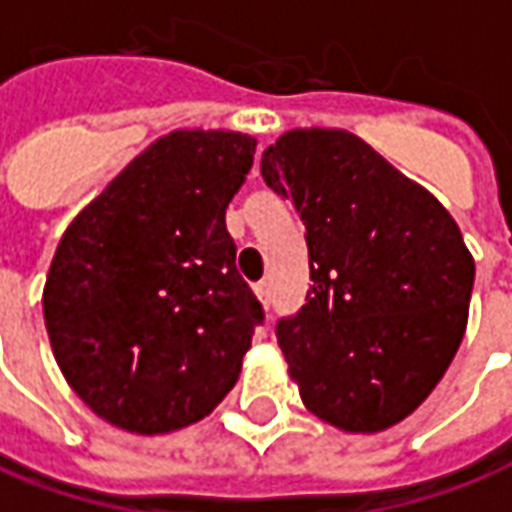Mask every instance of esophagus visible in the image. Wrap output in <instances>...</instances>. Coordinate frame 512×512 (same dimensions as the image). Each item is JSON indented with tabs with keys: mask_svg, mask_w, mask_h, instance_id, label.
Here are the masks:
<instances>
[{
	"mask_svg": "<svg viewBox=\"0 0 512 512\" xmlns=\"http://www.w3.org/2000/svg\"><path fill=\"white\" fill-rule=\"evenodd\" d=\"M255 293H257V299L263 302V307H271V288H268V282H257L255 285Z\"/></svg>",
	"mask_w": 512,
	"mask_h": 512,
	"instance_id": "1",
	"label": "esophagus"
}]
</instances>
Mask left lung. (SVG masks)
Here are the masks:
<instances>
[{
    "mask_svg": "<svg viewBox=\"0 0 512 512\" xmlns=\"http://www.w3.org/2000/svg\"><path fill=\"white\" fill-rule=\"evenodd\" d=\"M260 174L305 224L313 285L277 321L302 402L338 430H388L463 341L474 260L460 227L352 132H285Z\"/></svg>",
    "mask_w": 512,
    "mask_h": 512,
    "instance_id": "1",
    "label": "left lung"
}]
</instances>
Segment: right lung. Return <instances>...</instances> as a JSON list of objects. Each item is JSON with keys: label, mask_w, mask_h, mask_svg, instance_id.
I'll return each instance as SVG.
<instances>
[{"label": "right lung", "mask_w": 512, "mask_h": 512, "mask_svg": "<svg viewBox=\"0 0 512 512\" xmlns=\"http://www.w3.org/2000/svg\"><path fill=\"white\" fill-rule=\"evenodd\" d=\"M255 146L241 132H171L60 238L44 288L52 352L82 402L121 430L188 427L238 382L266 313L224 216Z\"/></svg>", "instance_id": "1"}]
</instances>
